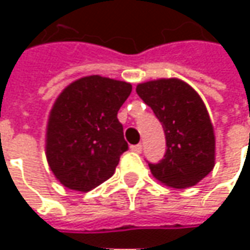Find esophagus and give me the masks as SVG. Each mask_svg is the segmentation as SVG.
<instances>
[{"label": "esophagus", "mask_w": 250, "mask_h": 250, "mask_svg": "<svg viewBox=\"0 0 250 250\" xmlns=\"http://www.w3.org/2000/svg\"><path fill=\"white\" fill-rule=\"evenodd\" d=\"M142 149H143V146L142 145H133V146H130V150L132 151H135V153H142Z\"/></svg>", "instance_id": "34e87169"}]
</instances>
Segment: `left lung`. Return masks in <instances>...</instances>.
<instances>
[{
	"label": "left lung",
	"instance_id": "8db88e82",
	"mask_svg": "<svg viewBox=\"0 0 250 250\" xmlns=\"http://www.w3.org/2000/svg\"><path fill=\"white\" fill-rule=\"evenodd\" d=\"M136 93L161 122L167 150L157 164L149 163L153 177L177 189L196 185L214 167L216 138L206 105L188 83L157 79L138 84Z\"/></svg>",
	"mask_w": 250,
	"mask_h": 250
}]
</instances>
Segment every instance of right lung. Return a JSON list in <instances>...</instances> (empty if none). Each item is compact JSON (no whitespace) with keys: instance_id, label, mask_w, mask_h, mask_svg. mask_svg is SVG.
<instances>
[{"instance_id":"right-lung-1","label":"right lung","mask_w":250,"mask_h":250,"mask_svg":"<svg viewBox=\"0 0 250 250\" xmlns=\"http://www.w3.org/2000/svg\"><path fill=\"white\" fill-rule=\"evenodd\" d=\"M132 84L99 75L66 86L48 117L45 156L63 187L89 192L112 177L128 150L117 114Z\"/></svg>"}]
</instances>
